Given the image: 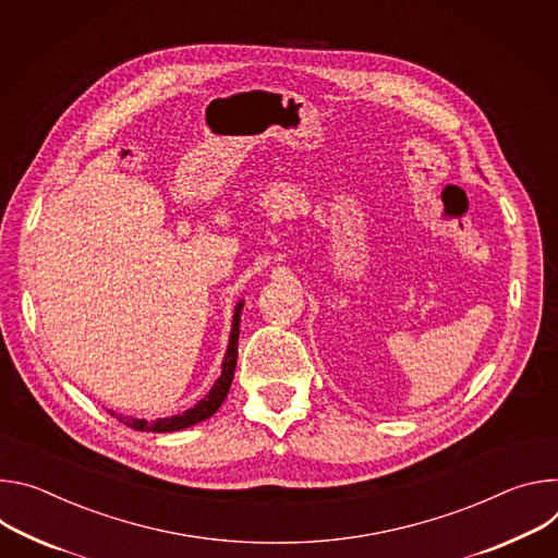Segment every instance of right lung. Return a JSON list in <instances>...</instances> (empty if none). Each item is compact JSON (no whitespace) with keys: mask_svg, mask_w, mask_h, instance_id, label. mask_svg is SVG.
Listing matches in <instances>:
<instances>
[{"mask_svg":"<svg viewBox=\"0 0 558 558\" xmlns=\"http://www.w3.org/2000/svg\"><path fill=\"white\" fill-rule=\"evenodd\" d=\"M241 305H236L234 317H232V330H230V341H228V352L223 356V365H221V377L215 381L213 390L191 410H185L177 416H168V418H155V421H146V418H133V416H121L110 412L114 418H119L123 425H129L133 429L140 432H174V429H183V427H191L199 421H206L208 416H213L223 399L228 397L232 377H234V365H236V343H239V322H241Z\"/></svg>","mask_w":558,"mask_h":558,"instance_id":"right-lung-1","label":"right lung"}]
</instances>
